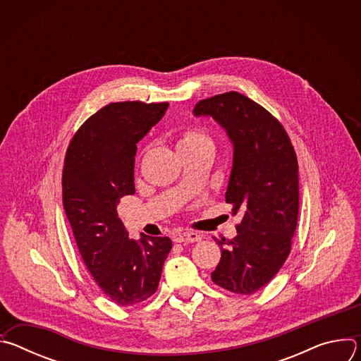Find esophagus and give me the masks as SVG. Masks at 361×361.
<instances>
[{"label": "esophagus", "instance_id": "obj_1", "mask_svg": "<svg viewBox=\"0 0 361 361\" xmlns=\"http://www.w3.org/2000/svg\"><path fill=\"white\" fill-rule=\"evenodd\" d=\"M201 240V235L197 233H183L174 237L176 243H197Z\"/></svg>", "mask_w": 361, "mask_h": 361}]
</instances>
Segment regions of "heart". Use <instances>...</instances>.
<instances>
[{"label": "heart", "instance_id": "b5f03b06", "mask_svg": "<svg viewBox=\"0 0 361 361\" xmlns=\"http://www.w3.org/2000/svg\"><path fill=\"white\" fill-rule=\"evenodd\" d=\"M176 148L178 154L184 152H200V151H213L212 138L197 128H187L180 133Z\"/></svg>", "mask_w": 361, "mask_h": 361}]
</instances>
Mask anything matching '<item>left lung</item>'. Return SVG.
Wrapping results in <instances>:
<instances>
[{"instance_id": "left-lung-1", "label": "left lung", "mask_w": 361, "mask_h": 361, "mask_svg": "<svg viewBox=\"0 0 361 361\" xmlns=\"http://www.w3.org/2000/svg\"><path fill=\"white\" fill-rule=\"evenodd\" d=\"M195 116H210L233 142L226 202L241 213L237 235L221 238L212 280L235 294L267 286L291 251L298 219V163L283 124L255 101L228 91L198 101Z\"/></svg>"}]
</instances>
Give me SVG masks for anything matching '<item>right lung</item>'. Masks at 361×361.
Masks as SVG:
<instances>
[{
  "label": "right lung",
  "mask_w": 361,
  "mask_h": 361,
  "mask_svg": "<svg viewBox=\"0 0 361 361\" xmlns=\"http://www.w3.org/2000/svg\"><path fill=\"white\" fill-rule=\"evenodd\" d=\"M169 102H111L84 121L70 141L63 167V205L81 259L95 283L118 305L157 291L169 237L128 238L117 204L133 195L137 142L156 126Z\"/></svg>",
  "instance_id": "right-lung-1"
}]
</instances>
